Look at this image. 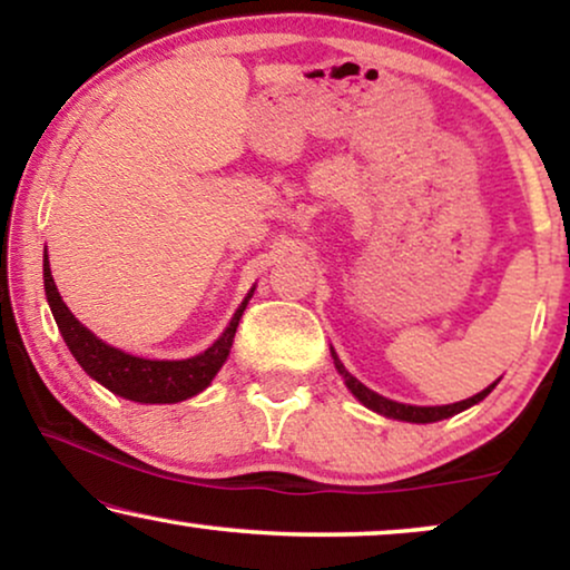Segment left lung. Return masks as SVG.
I'll use <instances>...</instances> for the list:
<instances>
[{"label": "left lung", "mask_w": 570, "mask_h": 570, "mask_svg": "<svg viewBox=\"0 0 570 570\" xmlns=\"http://www.w3.org/2000/svg\"><path fill=\"white\" fill-rule=\"evenodd\" d=\"M332 357H334V365H337V371L342 373V379H345L347 389L365 404V407L379 412V415H386V417H394V420H407V423H435V420L451 417V415H456V412H462L466 407H472V404H478L480 400H485V396L495 389V384H490L488 389H482L480 394L470 396V400L456 402V404H443V407H412V404L392 402V400H386V396L371 392V389L363 386L355 376H350V373L345 371V365L340 363L337 355L332 353Z\"/></svg>", "instance_id": "left-lung-1"}]
</instances>
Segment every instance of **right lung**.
Here are the masks:
<instances>
[{"label":"right lung","instance_id":"obj_1","mask_svg":"<svg viewBox=\"0 0 570 570\" xmlns=\"http://www.w3.org/2000/svg\"><path fill=\"white\" fill-rule=\"evenodd\" d=\"M43 285H46V298H49L51 314L57 318V326L65 337L69 353L75 355V361L82 365V371L104 384L108 392L124 396L131 402H145V404H170L189 400V396L199 394L202 389H207L209 381L215 379V373L223 368L225 357L230 353L233 337H236L240 314H244L248 298L240 303L236 316L230 318L228 330L223 332V337L215 342L213 347H207L205 353L189 361H145V357H135L121 353L119 347L106 345L104 340H98L96 334L77 322L72 311L65 306L61 295L53 285L51 269H49V256L43 254Z\"/></svg>","mask_w":570,"mask_h":570}]
</instances>
